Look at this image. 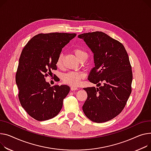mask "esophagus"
<instances>
[{
    "mask_svg": "<svg viewBox=\"0 0 151 151\" xmlns=\"http://www.w3.org/2000/svg\"><path fill=\"white\" fill-rule=\"evenodd\" d=\"M71 90H72V91H75V90H78V88L72 86V87H71Z\"/></svg>",
    "mask_w": 151,
    "mask_h": 151,
    "instance_id": "esophagus-1",
    "label": "esophagus"
}]
</instances>
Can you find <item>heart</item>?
<instances>
[{
	"label": "heart",
	"mask_w": 151,
	"mask_h": 151,
	"mask_svg": "<svg viewBox=\"0 0 151 151\" xmlns=\"http://www.w3.org/2000/svg\"><path fill=\"white\" fill-rule=\"evenodd\" d=\"M73 53L77 59L80 61L84 58H87V53L83 51V50L79 49V48H75L73 50ZM63 63V55L61 54L56 61V65L58 67H60L62 65ZM84 75L82 73H78V72H68L63 76V80L64 83H65L67 84L73 86H76L79 83L81 80L83 78Z\"/></svg>",
	"instance_id": "obj_1"
}]
</instances>
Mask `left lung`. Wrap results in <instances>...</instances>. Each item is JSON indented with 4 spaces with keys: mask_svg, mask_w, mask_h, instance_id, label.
Listing matches in <instances>:
<instances>
[{
    "mask_svg": "<svg viewBox=\"0 0 151 151\" xmlns=\"http://www.w3.org/2000/svg\"><path fill=\"white\" fill-rule=\"evenodd\" d=\"M78 37L93 53L95 67L88 79L99 87L84 88L87 98L83 112L93 122H108L122 112L131 93L132 72L127 53L121 42L101 32Z\"/></svg>",
    "mask_w": 151,
    "mask_h": 151,
    "instance_id": "obj_1",
    "label": "left lung"
}]
</instances>
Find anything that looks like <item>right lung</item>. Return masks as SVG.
<instances>
[{"label":"right lung","instance_id":"add662e5","mask_svg":"<svg viewBox=\"0 0 151 151\" xmlns=\"http://www.w3.org/2000/svg\"><path fill=\"white\" fill-rule=\"evenodd\" d=\"M76 36V33H40L22 50L16 75L18 97L27 113L37 121L56 116L70 92L67 85L50 86L45 78L57 69L56 61L63 48Z\"/></svg>","mask_w":151,"mask_h":151}]
</instances>
